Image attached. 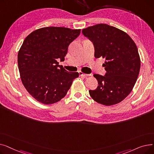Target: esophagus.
<instances>
[{
	"label": "esophagus",
	"instance_id": "34e87169",
	"mask_svg": "<svg viewBox=\"0 0 154 154\" xmlns=\"http://www.w3.org/2000/svg\"><path fill=\"white\" fill-rule=\"evenodd\" d=\"M79 74L80 76H91V74H84V72H82L81 71H79Z\"/></svg>",
	"mask_w": 154,
	"mask_h": 154
}]
</instances>
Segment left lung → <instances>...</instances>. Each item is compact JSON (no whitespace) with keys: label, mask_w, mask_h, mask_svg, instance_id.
Returning <instances> with one entry per match:
<instances>
[{"label":"left lung","mask_w":154,"mask_h":154,"mask_svg":"<svg viewBox=\"0 0 154 154\" xmlns=\"http://www.w3.org/2000/svg\"><path fill=\"white\" fill-rule=\"evenodd\" d=\"M82 34L93 42L95 58L102 57L105 76L94 74L98 81L91 97L106 106L122 102L132 91L140 69V59L134 40L126 32L106 23L84 29Z\"/></svg>","instance_id":"1"}]
</instances>
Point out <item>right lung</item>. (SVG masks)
Listing matches in <instances>:
<instances>
[{"mask_svg":"<svg viewBox=\"0 0 154 154\" xmlns=\"http://www.w3.org/2000/svg\"><path fill=\"white\" fill-rule=\"evenodd\" d=\"M80 29L47 27L34 30L25 38L18 53L22 82L38 102L52 104L66 95L78 72L67 71L57 61L65 60L69 44Z\"/></svg>","mask_w":154,"mask_h":154,"instance_id":"right-lung-1","label":"right lung"}]
</instances>
